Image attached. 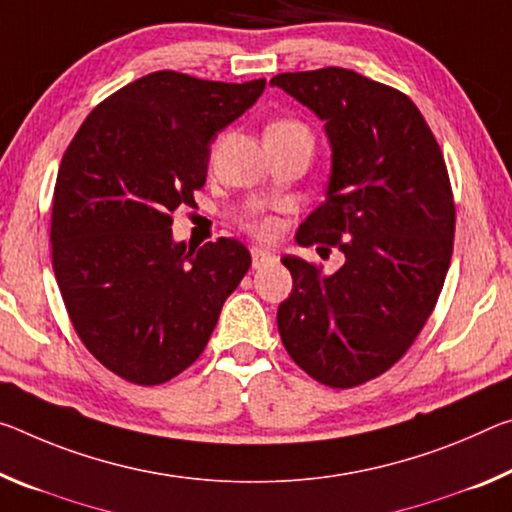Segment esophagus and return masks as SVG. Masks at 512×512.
<instances>
[{
	"label": "esophagus",
	"mask_w": 512,
	"mask_h": 512,
	"mask_svg": "<svg viewBox=\"0 0 512 512\" xmlns=\"http://www.w3.org/2000/svg\"><path fill=\"white\" fill-rule=\"evenodd\" d=\"M250 257H253V266L257 269V266H262L264 262H271V259H275V255L271 253V250L266 248H250Z\"/></svg>",
	"instance_id": "obj_1"
}]
</instances>
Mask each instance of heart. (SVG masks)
I'll return each instance as SVG.
<instances>
[{"label":"heart","instance_id":"1","mask_svg":"<svg viewBox=\"0 0 512 512\" xmlns=\"http://www.w3.org/2000/svg\"><path fill=\"white\" fill-rule=\"evenodd\" d=\"M266 132H305V134H310L305 129V125H300L298 120H291V118L275 120V123H271L269 129H266ZM250 227H253V230L259 234H271L275 230V223H273V218L262 216V218H253V221H250Z\"/></svg>","mask_w":512,"mask_h":512}]
</instances>
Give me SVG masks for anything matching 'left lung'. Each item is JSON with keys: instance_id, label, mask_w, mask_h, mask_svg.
<instances>
[{"instance_id": "8db88e82", "label": "left lung", "mask_w": 512, "mask_h": 512, "mask_svg": "<svg viewBox=\"0 0 512 512\" xmlns=\"http://www.w3.org/2000/svg\"><path fill=\"white\" fill-rule=\"evenodd\" d=\"M271 86L310 107L332 145L328 198L296 239L346 257L332 275L282 257L294 278L278 307L282 344L321 385L358 387L392 369L435 310L456 232L449 170L417 104L392 86L344 68L282 72Z\"/></svg>"}]
</instances>
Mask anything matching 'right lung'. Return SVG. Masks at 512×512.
<instances>
[{"instance_id":"1","label":"right lung","mask_w":512,"mask_h":512,"mask_svg":"<svg viewBox=\"0 0 512 512\" xmlns=\"http://www.w3.org/2000/svg\"><path fill=\"white\" fill-rule=\"evenodd\" d=\"M264 86L150 72L97 104L63 154L54 275L81 344L127 383L161 385L191 367L250 269L237 239L175 243L170 214L196 202L209 145Z\"/></svg>"}]
</instances>
